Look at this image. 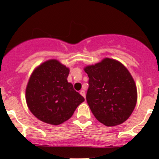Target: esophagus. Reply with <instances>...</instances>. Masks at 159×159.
Returning <instances> with one entry per match:
<instances>
[{"label": "esophagus", "mask_w": 159, "mask_h": 159, "mask_svg": "<svg viewBox=\"0 0 159 159\" xmlns=\"http://www.w3.org/2000/svg\"><path fill=\"white\" fill-rule=\"evenodd\" d=\"M80 95H82L83 97H84V99H85V97H86V94H85V92H84V90L80 91Z\"/></svg>", "instance_id": "34e87169"}]
</instances>
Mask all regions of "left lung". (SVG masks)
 I'll list each match as a JSON object with an SVG mask.
<instances>
[{"instance_id":"obj_1","label":"left lung","mask_w":159,"mask_h":159,"mask_svg":"<svg viewBox=\"0 0 159 159\" xmlns=\"http://www.w3.org/2000/svg\"><path fill=\"white\" fill-rule=\"evenodd\" d=\"M84 71L89 77L87 102L97 120L107 127L126 121L137 102L135 83L127 67L105 58Z\"/></svg>"}]
</instances>
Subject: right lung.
I'll list each match as a JSON object with an SVG mask.
<instances>
[{"label":"right lung","instance_id":"obj_1","mask_svg":"<svg viewBox=\"0 0 159 159\" xmlns=\"http://www.w3.org/2000/svg\"><path fill=\"white\" fill-rule=\"evenodd\" d=\"M69 68L57 60H49L33 71L25 98L29 110L38 119L59 125L72 116L84 98L67 80Z\"/></svg>","mask_w":159,"mask_h":159}]
</instances>
